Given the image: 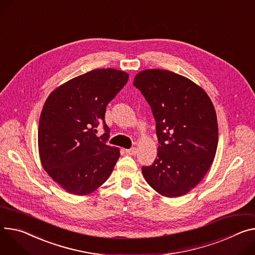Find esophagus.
<instances>
[{
    "label": "esophagus",
    "mask_w": 255,
    "mask_h": 255,
    "mask_svg": "<svg viewBox=\"0 0 255 255\" xmlns=\"http://www.w3.org/2000/svg\"><path fill=\"white\" fill-rule=\"evenodd\" d=\"M125 151H126V153H127V154L134 155V154H136L137 149H136V147H131V148H129V149H126Z\"/></svg>",
    "instance_id": "1"
}]
</instances>
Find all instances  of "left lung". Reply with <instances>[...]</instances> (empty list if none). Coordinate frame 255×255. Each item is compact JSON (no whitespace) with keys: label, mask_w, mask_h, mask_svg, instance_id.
Here are the masks:
<instances>
[{"label":"left lung","mask_w":255,"mask_h":255,"mask_svg":"<svg viewBox=\"0 0 255 255\" xmlns=\"http://www.w3.org/2000/svg\"><path fill=\"white\" fill-rule=\"evenodd\" d=\"M150 106L158 140L157 157L142 167L146 182L159 194H186L211 168L218 147V121L206 92L188 78L148 69L134 77Z\"/></svg>","instance_id":"left-lung-1"}]
</instances>
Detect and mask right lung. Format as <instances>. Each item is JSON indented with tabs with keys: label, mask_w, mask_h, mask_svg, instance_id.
<instances>
[{
	"label": "right lung",
	"mask_w": 255,
	"mask_h": 255,
	"mask_svg": "<svg viewBox=\"0 0 255 255\" xmlns=\"http://www.w3.org/2000/svg\"><path fill=\"white\" fill-rule=\"evenodd\" d=\"M128 78L124 71L97 69L59 86L45 101L37 134L39 156L45 172L67 192L91 193L113 172L120 151L107 144L105 115ZM100 126L105 133L99 137Z\"/></svg>",
	"instance_id": "1"
}]
</instances>
